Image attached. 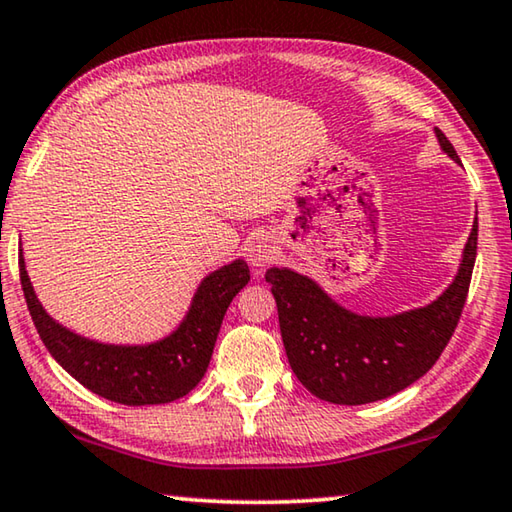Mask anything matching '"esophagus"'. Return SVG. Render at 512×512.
<instances>
[{
	"label": "esophagus",
	"mask_w": 512,
	"mask_h": 512,
	"mask_svg": "<svg viewBox=\"0 0 512 512\" xmlns=\"http://www.w3.org/2000/svg\"><path fill=\"white\" fill-rule=\"evenodd\" d=\"M275 253H278V250H275V243L269 234H257V237L248 241L246 257L253 269H264V266H269L273 262Z\"/></svg>",
	"instance_id": "esophagus-1"
}]
</instances>
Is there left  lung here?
I'll return each instance as SVG.
<instances>
[{
    "mask_svg": "<svg viewBox=\"0 0 512 512\" xmlns=\"http://www.w3.org/2000/svg\"><path fill=\"white\" fill-rule=\"evenodd\" d=\"M440 148L460 161L435 127ZM478 221L462 250L456 278L417 310L364 316L332 300L312 278L291 269L266 271L278 305L282 344L296 378L321 401L362 405L387 399L419 380L440 358L465 307L476 262Z\"/></svg>",
    "mask_w": 512,
    "mask_h": 512,
    "instance_id": "8db88e82",
    "label": "left lung"
}]
</instances>
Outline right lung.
Segmentation results:
<instances>
[{
    "instance_id": "right-lung-1",
    "label": "right lung",
    "mask_w": 512,
    "mask_h": 512,
    "mask_svg": "<svg viewBox=\"0 0 512 512\" xmlns=\"http://www.w3.org/2000/svg\"><path fill=\"white\" fill-rule=\"evenodd\" d=\"M248 280V264L234 259L200 282L184 321L168 337L118 346L86 339L54 321L36 298L20 253L22 291L47 351L93 394L123 405H159L189 394L209 367L227 307Z\"/></svg>"
}]
</instances>
